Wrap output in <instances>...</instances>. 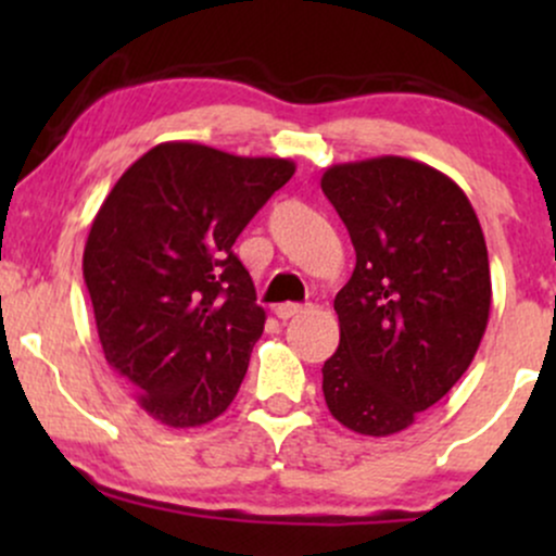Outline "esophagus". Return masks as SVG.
Masks as SVG:
<instances>
[{
  "mask_svg": "<svg viewBox=\"0 0 556 556\" xmlns=\"http://www.w3.org/2000/svg\"><path fill=\"white\" fill-rule=\"evenodd\" d=\"M303 311H305V305H300V303H279L277 308H274V314H277V318H282V321H287V318L303 314Z\"/></svg>",
  "mask_w": 556,
  "mask_h": 556,
  "instance_id": "1",
  "label": "esophagus"
}]
</instances>
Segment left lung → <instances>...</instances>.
I'll list each match as a JSON object with an SVG mask.
<instances>
[{
	"instance_id": "1",
	"label": "left lung",
	"mask_w": 556,
	"mask_h": 556,
	"mask_svg": "<svg viewBox=\"0 0 556 556\" xmlns=\"http://www.w3.org/2000/svg\"><path fill=\"white\" fill-rule=\"evenodd\" d=\"M321 190L355 248L334 298L340 348L321 368L324 400L350 431L389 437L473 361L491 308L486 240L460 185L413 159L334 164Z\"/></svg>"
}]
</instances>
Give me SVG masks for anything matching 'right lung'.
I'll return each instance as SVG.
<instances>
[{
  "mask_svg": "<svg viewBox=\"0 0 556 556\" xmlns=\"http://www.w3.org/2000/svg\"><path fill=\"white\" fill-rule=\"evenodd\" d=\"M292 175L290 159L169 140L101 203L83 251L96 329L159 424L195 429L238 394L266 314L232 245Z\"/></svg>",
  "mask_w": 556,
  "mask_h": 556,
  "instance_id": "right-lung-1",
  "label": "right lung"
}]
</instances>
